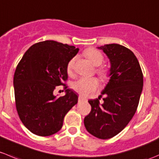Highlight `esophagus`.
<instances>
[{
	"mask_svg": "<svg viewBox=\"0 0 159 159\" xmlns=\"http://www.w3.org/2000/svg\"><path fill=\"white\" fill-rule=\"evenodd\" d=\"M78 99H79V101L80 102V101H83V100H86V99L84 97H83V96H81V95L79 96V98H78Z\"/></svg>",
	"mask_w": 159,
	"mask_h": 159,
	"instance_id": "1",
	"label": "esophagus"
}]
</instances>
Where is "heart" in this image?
Listing matches in <instances>:
<instances>
[{"mask_svg":"<svg viewBox=\"0 0 159 159\" xmlns=\"http://www.w3.org/2000/svg\"><path fill=\"white\" fill-rule=\"evenodd\" d=\"M86 57L96 66H99L103 62V56L100 51L95 48H87L85 50ZM76 57H73L67 64L66 70L69 75H72L74 70ZM96 73L100 79L107 80L109 78L110 70L106 67H99L96 70ZM98 87V81L96 78L81 77L73 83V89L82 95H87L89 93L96 90Z\"/></svg>","mask_w":159,"mask_h":159,"instance_id":"obj_1","label":"heart"}]
</instances>
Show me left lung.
<instances>
[{"label": "left lung", "instance_id": "1", "mask_svg": "<svg viewBox=\"0 0 159 159\" xmlns=\"http://www.w3.org/2000/svg\"><path fill=\"white\" fill-rule=\"evenodd\" d=\"M111 62V79L100 97L89 100L91 111L84 118L86 131L100 139L119 134L132 119L143 88V73L138 59L126 47L109 44L98 47ZM105 95L102 104L100 97Z\"/></svg>", "mask_w": 159, "mask_h": 159}]
</instances>
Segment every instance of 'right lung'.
<instances>
[{"label": "right lung", "instance_id": "right-lung-1", "mask_svg": "<svg viewBox=\"0 0 159 159\" xmlns=\"http://www.w3.org/2000/svg\"><path fill=\"white\" fill-rule=\"evenodd\" d=\"M79 48L47 40L31 45L17 66L14 76L15 105L23 125L39 136L54 134L62 128L64 117L78 102L68 89L67 64ZM65 84L66 95L56 98V85Z\"/></svg>", "mask_w": 159, "mask_h": 159}]
</instances>
